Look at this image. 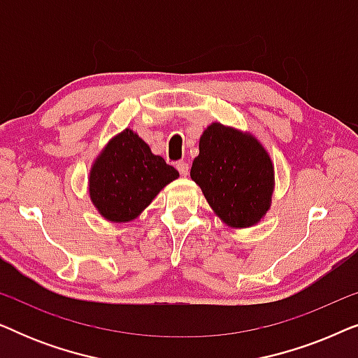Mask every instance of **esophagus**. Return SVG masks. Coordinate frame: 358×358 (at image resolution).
<instances>
[{
  "label": "esophagus",
  "instance_id": "34e87169",
  "mask_svg": "<svg viewBox=\"0 0 358 358\" xmlns=\"http://www.w3.org/2000/svg\"><path fill=\"white\" fill-rule=\"evenodd\" d=\"M176 168H178L180 176H187L189 174V164L185 163V161H179V163L176 164Z\"/></svg>",
  "mask_w": 358,
  "mask_h": 358
}]
</instances>
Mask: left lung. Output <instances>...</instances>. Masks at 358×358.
<instances>
[{
    "label": "left lung",
    "instance_id": "8db88e82",
    "mask_svg": "<svg viewBox=\"0 0 358 358\" xmlns=\"http://www.w3.org/2000/svg\"><path fill=\"white\" fill-rule=\"evenodd\" d=\"M190 178L200 185L213 212L228 227L248 228L271 208L273 164L251 134L218 122L200 136Z\"/></svg>",
    "mask_w": 358,
    "mask_h": 358
}]
</instances>
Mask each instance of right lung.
Segmentation results:
<instances>
[{"label": "right lung", "instance_id": "right-lung-1", "mask_svg": "<svg viewBox=\"0 0 358 358\" xmlns=\"http://www.w3.org/2000/svg\"><path fill=\"white\" fill-rule=\"evenodd\" d=\"M179 173L125 129L97 156L90 173L91 202L102 217L125 223L138 217Z\"/></svg>", "mask_w": 358, "mask_h": 358}]
</instances>
